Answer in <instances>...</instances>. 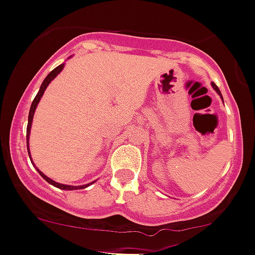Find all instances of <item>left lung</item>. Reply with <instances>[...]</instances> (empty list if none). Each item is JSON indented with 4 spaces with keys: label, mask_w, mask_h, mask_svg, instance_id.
<instances>
[{
    "label": "left lung",
    "mask_w": 255,
    "mask_h": 255,
    "mask_svg": "<svg viewBox=\"0 0 255 255\" xmlns=\"http://www.w3.org/2000/svg\"><path fill=\"white\" fill-rule=\"evenodd\" d=\"M212 87H213V89H214V90H216V92H217V93H218V94H219V95H221V97H222V94H221V92H219L218 87H217V85H216V84H214V83H212Z\"/></svg>",
    "instance_id": "8db88e82"
}]
</instances>
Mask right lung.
<instances>
[{
	"label": "right lung",
	"instance_id": "right-lung-1",
	"mask_svg": "<svg viewBox=\"0 0 255 255\" xmlns=\"http://www.w3.org/2000/svg\"><path fill=\"white\" fill-rule=\"evenodd\" d=\"M63 68H64V64H60V65H58L57 68H54V69L52 70V72L49 73V74L47 75V77H45V79L43 80V83H42V85H41V88H39V92L37 93V95H36V98H34L33 99V102H32V105H31V109H29V115H28V125H27V150H28V155H29V158H31V152H29V145H28V140H29V133H31V127H32V120H33V115H34V112H36V108H37V105H38V103H39V100H41V98H42V95L44 94V90L47 89V87L48 85H49V83L52 82L53 79H54L55 77H57L58 74H59L60 72H62V69ZM31 162H32V165L33 166H36L33 163V161L31 160ZM37 168V167H36ZM37 171H38L39 172V175L42 176L43 178H44L45 181H47L48 183H50V185H53L54 186V187H58V188H60V190H69V191H72V190H83V188H85V187H88V186H90L92 185L93 182H90V183H87V185H83V186H69V185H62V183H58V182H55V181H53L52 178H49V177H47V176L44 175V173L42 172V171H39V168H37ZM95 182V181H94Z\"/></svg>",
	"mask_w": 255,
	"mask_h": 255
}]
</instances>
